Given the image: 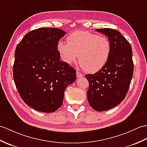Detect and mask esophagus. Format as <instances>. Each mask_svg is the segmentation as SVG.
<instances>
[{
  "instance_id": "obj_1",
  "label": "esophagus",
  "mask_w": 147,
  "mask_h": 147,
  "mask_svg": "<svg viewBox=\"0 0 147 147\" xmlns=\"http://www.w3.org/2000/svg\"><path fill=\"white\" fill-rule=\"evenodd\" d=\"M76 77L78 78H81V77H83V74L80 73L79 71H76Z\"/></svg>"
}]
</instances>
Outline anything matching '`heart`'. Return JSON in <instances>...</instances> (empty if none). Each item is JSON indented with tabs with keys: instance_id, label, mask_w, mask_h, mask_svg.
<instances>
[{
	"instance_id": "b5f03b06",
	"label": "heart",
	"mask_w": 147,
	"mask_h": 147,
	"mask_svg": "<svg viewBox=\"0 0 147 147\" xmlns=\"http://www.w3.org/2000/svg\"><path fill=\"white\" fill-rule=\"evenodd\" d=\"M67 43L60 41L57 49L61 59L68 64L78 60L84 71L98 72L107 63L111 53L108 38L89 31H76L67 37Z\"/></svg>"
}]
</instances>
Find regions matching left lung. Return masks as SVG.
<instances>
[{
  "label": "left lung",
  "mask_w": 147,
  "mask_h": 147,
  "mask_svg": "<svg viewBox=\"0 0 147 147\" xmlns=\"http://www.w3.org/2000/svg\"><path fill=\"white\" fill-rule=\"evenodd\" d=\"M96 31L108 37L111 53L107 63L93 74H86L90 84L87 92L89 104L98 111L111 109L124 100L134 73L130 44L115 29H98Z\"/></svg>",
  "instance_id": "obj_1"
}]
</instances>
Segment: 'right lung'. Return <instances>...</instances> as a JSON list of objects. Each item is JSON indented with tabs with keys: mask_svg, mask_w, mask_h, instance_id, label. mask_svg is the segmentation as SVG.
Wrapping results in <instances>:
<instances>
[{
	"mask_svg": "<svg viewBox=\"0 0 147 147\" xmlns=\"http://www.w3.org/2000/svg\"><path fill=\"white\" fill-rule=\"evenodd\" d=\"M66 34L54 27L28 32L17 46L13 80L24 103L36 111H56L63 105L64 91L76 80V70L61 61L59 39Z\"/></svg>",
	"mask_w": 147,
	"mask_h": 147,
	"instance_id": "1",
	"label": "right lung"
}]
</instances>
